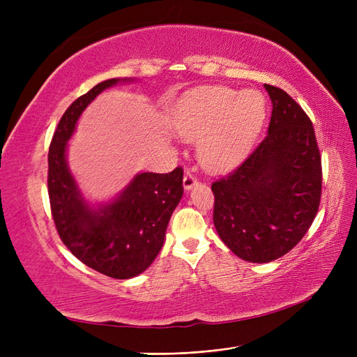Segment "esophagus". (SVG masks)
<instances>
[{
	"label": "esophagus",
	"instance_id": "1",
	"mask_svg": "<svg viewBox=\"0 0 357 357\" xmlns=\"http://www.w3.org/2000/svg\"><path fill=\"white\" fill-rule=\"evenodd\" d=\"M195 185H198L197 177L190 174V172H186L185 177H183V188H185V190H190Z\"/></svg>",
	"mask_w": 357,
	"mask_h": 357
}]
</instances>
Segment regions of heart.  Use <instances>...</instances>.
I'll return each instance as SVG.
<instances>
[{
    "label": "heart",
    "mask_w": 357,
    "mask_h": 357,
    "mask_svg": "<svg viewBox=\"0 0 357 357\" xmlns=\"http://www.w3.org/2000/svg\"><path fill=\"white\" fill-rule=\"evenodd\" d=\"M265 117L266 100L259 91L214 86L180 101L174 128L186 142H199L198 158L205 168L226 171L250 152Z\"/></svg>",
    "instance_id": "b5f03b06"
}]
</instances>
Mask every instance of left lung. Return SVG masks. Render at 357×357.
Instances as JSON below:
<instances>
[{"label": "left lung", "instance_id": "8db88e82", "mask_svg": "<svg viewBox=\"0 0 357 357\" xmlns=\"http://www.w3.org/2000/svg\"><path fill=\"white\" fill-rule=\"evenodd\" d=\"M264 88L273 102L266 137L238 168L211 185L215 231L232 253L253 264L290 252L314 220L321 195L311 121L283 89Z\"/></svg>", "mask_w": 357, "mask_h": 357}]
</instances>
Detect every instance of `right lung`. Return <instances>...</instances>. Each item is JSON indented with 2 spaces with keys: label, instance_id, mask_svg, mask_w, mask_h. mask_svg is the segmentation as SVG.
<instances>
[{
  "label": "right lung",
  "instance_id": "add662e5",
  "mask_svg": "<svg viewBox=\"0 0 357 357\" xmlns=\"http://www.w3.org/2000/svg\"><path fill=\"white\" fill-rule=\"evenodd\" d=\"M132 82L104 80L75 100L61 117L49 149V198L61 240L84 265L119 280L144 273L160 252L171 214L183 197V169L138 172L114 198L91 202L73 176L67 153L86 107L112 86Z\"/></svg>",
  "mask_w": 357,
  "mask_h": 357
}]
</instances>
